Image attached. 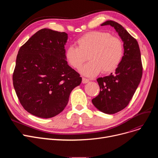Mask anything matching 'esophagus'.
Wrapping results in <instances>:
<instances>
[{
  "label": "esophagus",
  "mask_w": 158,
  "mask_h": 158,
  "mask_svg": "<svg viewBox=\"0 0 158 158\" xmlns=\"http://www.w3.org/2000/svg\"><path fill=\"white\" fill-rule=\"evenodd\" d=\"M82 83L86 84V83H87V82H89V80H88V79H86V78L82 77Z\"/></svg>",
  "instance_id": "esophagus-1"
}]
</instances>
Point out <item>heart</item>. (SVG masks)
<instances>
[{"label":"heart","mask_w":158,"mask_h":158,"mask_svg":"<svg viewBox=\"0 0 158 158\" xmlns=\"http://www.w3.org/2000/svg\"><path fill=\"white\" fill-rule=\"evenodd\" d=\"M77 47L70 46L65 51L66 61L73 68L79 69L88 60L89 61L81 69L88 77H94L102 71L103 73L115 70L124 54L122 40L109 32L90 31L79 38Z\"/></svg>","instance_id":"heart-1"}]
</instances>
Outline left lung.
I'll list each match as a JSON object with an SVG mask.
<instances>
[{
	"label": "left lung",
	"instance_id": "8db88e82",
	"mask_svg": "<svg viewBox=\"0 0 158 158\" xmlns=\"http://www.w3.org/2000/svg\"><path fill=\"white\" fill-rule=\"evenodd\" d=\"M114 27L123 42V59L114 73L97 79L99 94L92 99L97 109L106 114H114L129 104L142 77V64L138 41L118 23L107 20L101 24Z\"/></svg>",
	"mask_w": 158,
	"mask_h": 158
}]
</instances>
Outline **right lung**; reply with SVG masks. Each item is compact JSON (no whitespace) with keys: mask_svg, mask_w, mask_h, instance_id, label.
Instances as JSON below:
<instances>
[{"mask_svg":"<svg viewBox=\"0 0 158 158\" xmlns=\"http://www.w3.org/2000/svg\"><path fill=\"white\" fill-rule=\"evenodd\" d=\"M66 32L42 29L19 49L13 75V86L27 112L48 118L60 114L70 94L82 81L68 64L64 45Z\"/></svg>","mask_w":158,"mask_h":158,"instance_id":"add662e5","label":"right lung"}]
</instances>
